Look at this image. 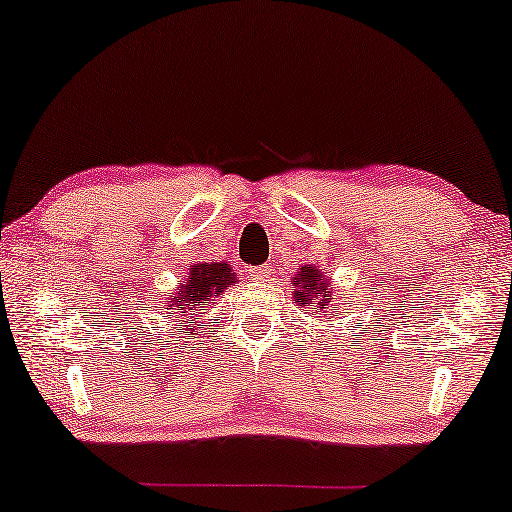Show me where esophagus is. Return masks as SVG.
Returning <instances> with one entry per match:
<instances>
[{"label": "esophagus", "instance_id": "obj_1", "mask_svg": "<svg viewBox=\"0 0 512 512\" xmlns=\"http://www.w3.org/2000/svg\"><path fill=\"white\" fill-rule=\"evenodd\" d=\"M271 273H273V266H269V264H262V266H255V269H250V276H253V280H259V283L269 280Z\"/></svg>", "mask_w": 512, "mask_h": 512}]
</instances>
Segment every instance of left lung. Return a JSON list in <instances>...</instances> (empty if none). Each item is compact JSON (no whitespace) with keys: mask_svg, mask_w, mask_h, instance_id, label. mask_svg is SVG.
<instances>
[{"mask_svg":"<svg viewBox=\"0 0 512 512\" xmlns=\"http://www.w3.org/2000/svg\"><path fill=\"white\" fill-rule=\"evenodd\" d=\"M292 301L297 304L301 311L304 308H313L315 318H322L329 322L334 315H338L336 304V287L334 280L325 276V271L315 264H304L301 269L294 273L292 278Z\"/></svg>","mask_w":512,"mask_h":512,"instance_id":"left-lung-1","label":"left lung"}]
</instances>
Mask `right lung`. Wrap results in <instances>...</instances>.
Instances as JSON below:
<instances>
[{"label": "right lung", "instance_id": "right-lung-1", "mask_svg": "<svg viewBox=\"0 0 512 512\" xmlns=\"http://www.w3.org/2000/svg\"><path fill=\"white\" fill-rule=\"evenodd\" d=\"M236 283V273L227 262H197L190 266L187 276L178 280V287L174 292L164 294L162 306H157L162 320L176 322L174 329L169 331L178 338H185L190 334H201L204 327V313L215 304L220 294H225L229 285Z\"/></svg>", "mask_w": 512, "mask_h": 512}]
</instances>
